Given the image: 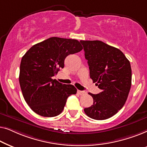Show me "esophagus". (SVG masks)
Wrapping results in <instances>:
<instances>
[{
    "mask_svg": "<svg viewBox=\"0 0 147 147\" xmlns=\"http://www.w3.org/2000/svg\"><path fill=\"white\" fill-rule=\"evenodd\" d=\"M78 94L82 96V95H84V94H85L86 92L84 91H81V90H78Z\"/></svg>",
    "mask_w": 147,
    "mask_h": 147,
    "instance_id": "obj_1",
    "label": "esophagus"
}]
</instances>
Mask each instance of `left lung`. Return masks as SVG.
Returning <instances> with one entry per match:
<instances>
[{
  "instance_id": "1",
  "label": "left lung",
  "mask_w": 147,
  "mask_h": 147,
  "mask_svg": "<svg viewBox=\"0 0 147 147\" xmlns=\"http://www.w3.org/2000/svg\"><path fill=\"white\" fill-rule=\"evenodd\" d=\"M88 60L90 76L101 90L98 94L89 93L94 100L84 108L86 115L94 120L108 119L125 104L132 81L130 61L117 48L101 41H80Z\"/></svg>"
}]
</instances>
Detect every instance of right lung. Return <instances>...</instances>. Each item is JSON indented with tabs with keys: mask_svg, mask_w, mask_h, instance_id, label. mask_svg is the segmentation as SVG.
<instances>
[{
	"mask_svg": "<svg viewBox=\"0 0 147 147\" xmlns=\"http://www.w3.org/2000/svg\"><path fill=\"white\" fill-rule=\"evenodd\" d=\"M78 40L53 37L35 44L22 57L19 83L25 102L36 114L53 117L61 114L67 98L77 89L52 77L64 67L65 57L82 51Z\"/></svg>",
	"mask_w": 147,
	"mask_h": 147,
	"instance_id": "add662e5",
	"label": "right lung"
}]
</instances>
